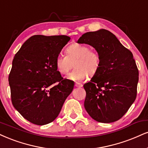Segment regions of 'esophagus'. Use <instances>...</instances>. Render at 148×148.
<instances>
[{
    "label": "esophagus",
    "mask_w": 148,
    "mask_h": 148,
    "mask_svg": "<svg viewBox=\"0 0 148 148\" xmlns=\"http://www.w3.org/2000/svg\"><path fill=\"white\" fill-rule=\"evenodd\" d=\"M74 86L76 87V88H81V87L83 86V85L80 83H76L75 85H74Z\"/></svg>",
    "instance_id": "esophagus-1"
}]
</instances>
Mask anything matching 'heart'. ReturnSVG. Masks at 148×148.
<instances>
[{
    "label": "heart",
    "mask_w": 148,
    "mask_h": 148,
    "mask_svg": "<svg viewBox=\"0 0 148 148\" xmlns=\"http://www.w3.org/2000/svg\"><path fill=\"white\" fill-rule=\"evenodd\" d=\"M76 68L68 76L71 81H79L85 79L88 75L93 76L97 74L100 67L101 58L99 53L86 45L74 43L67 47L66 56H58L55 65L58 72L62 75H66L72 68V63Z\"/></svg>",
    "instance_id": "heart-1"
}]
</instances>
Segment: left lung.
<instances>
[{
  "label": "left lung",
  "instance_id": "left-lung-1",
  "mask_svg": "<svg viewBox=\"0 0 148 148\" xmlns=\"http://www.w3.org/2000/svg\"><path fill=\"white\" fill-rule=\"evenodd\" d=\"M77 42L92 46L101 58L97 74L83 85L85 110L98 122L116 121L136 97L138 70L132 53L104 29L84 34Z\"/></svg>",
  "mask_w": 148,
  "mask_h": 148
}]
</instances>
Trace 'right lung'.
Masks as SVG:
<instances>
[{
  "instance_id": "right-lung-1",
  "label": "right lung",
  "mask_w": 148,
  "mask_h": 148,
  "mask_svg": "<svg viewBox=\"0 0 148 148\" xmlns=\"http://www.w3.org/2000/svg\"><path fill=\"white\" fill-rule=\"evenodd\" d=\"M70 37L34 35L23 43L9 74L12 104L28 121L43 125L55 120L74 83L63 79L55 62Z\"/></svg>"
}]
</instances>
